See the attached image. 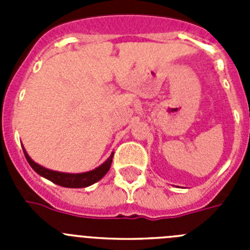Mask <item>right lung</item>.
Instances as JSON below:
<instances>
[{
  "label": "right lung",
  "instance_id": "obj_1",
  "mask_svg": "<svg viewBox=\"0 0 250 250\" xmlns=\"http://www.w3.org/2000/svg\"><path fill=\"white\" fill-rule=\"evenodd\" d=\"M22 149H23V147H22ZM23 152H25V156L26 159H27L28 164L31 165V167H32L39 175L43 176V178L48 179V180H51V182L55 183V184L63 188H86L92 185L94 183L99 182V180L103 179L104 175L109 171L112 163V156H114V152H112L111 155L109 156V159H107L104 164H101L100 167L91 170V171H86V173L80 174H68L46 169V167H41V165H39L37 163H35V161L28 156V154L26 152L25 149H23Z\"/></svg>",
  "mask_w": 250,
  "mask_h": 250
}]
</instances>
